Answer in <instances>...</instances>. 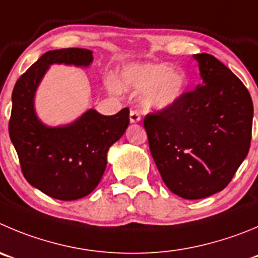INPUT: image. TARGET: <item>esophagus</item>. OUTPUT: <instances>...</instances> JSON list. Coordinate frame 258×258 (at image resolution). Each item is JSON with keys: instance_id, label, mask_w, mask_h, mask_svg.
Listing matches in <instances>:
<instances>
[{"instance_id": "34e87169", "label": "esophagus", "mask_w": 258, "mask_h": 258, "mask_svg": "<svg viewBox=\"0 0 258 258\" xmlns=\"http://www.w3.org/2000/svg\"><path fill=\"white\" fill-rule=\"evenodd\" d=\"M141 121V115L137 110H131L130 112V122L131 123H137V122Z\"/></svg>"}]
</instances>
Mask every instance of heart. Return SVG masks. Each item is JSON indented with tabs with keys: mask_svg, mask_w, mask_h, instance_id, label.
I'll list each match as a JSON object with an SVG mask.
<instances>
[{
	"mask_svg": "<svg viewBox=\"0 0 258 258\" xmlns=\"http://www.w3.org/2000/svg\"><path fill=\"white\" fill-rule=\"evenodd\" d=\"M124 85L139 91L148 90L145 108L151 112H165L177 104L187 88L186 75L172 70L168 63L134 64L123 71Z\"/></svg>",
	"mask_w": 258,
	"mask_h": 258,
	"instance_id": "b5f03b06",
	"label": "heart"
}]
</instances>
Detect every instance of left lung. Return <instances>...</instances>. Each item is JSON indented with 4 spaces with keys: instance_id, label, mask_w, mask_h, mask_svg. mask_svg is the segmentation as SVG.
Wrapping results in <instances>:
<instances>
[{
    "instance_id": "obj_1",
    "label": "left lung",
    "mask_w": 258,
    "mask_h": 258,
    "mask_svg": "<svg viewBox=\"0 0 258 258\" xmlns=\"http://www.w3.org/2000/svg\"><path fill=\"white\" fill-rule=\"evenodd\" d=\"M202 84L144 119L151 155L168 188L186 200L229 184L249 150L253 104L242 81L215 57L195 54Z\"/></svg>"
}]
</instances>
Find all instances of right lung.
<instances>
[{"instance_id":"add662e5","label":"right lung","mask_w":258,"mask_h":258,"mask_svg":"<svg viewBox=\"0 0 258 258\" xmlns=\"http://www.w3.org/2000/svg\"><path fill=\"white\" fill-rule=\"evenodd\" d=\"M93 52L63 48L44 53L16 81L9 122L11 143L18 153L25 179L43 194L72 201L88 196L99 184L110 146L124 134L130 110L103 115L89 109L66 126L49 127L34 109V96L50 64L88 67Z\"/></svg>"}]
</instances>
